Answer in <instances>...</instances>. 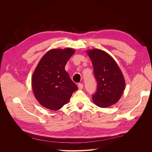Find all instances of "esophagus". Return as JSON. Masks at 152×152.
Returning a JSON list of instances; mask_svg holds the SVG:
<instances>
[{"label": "esophagus", "instance_id": "esophagus-1", "mask_svg": "<svg viewBox=\"0 0 152 152\" xmlns=\"http://www.w3.org/2000/svg\"><path fill=\"white\" fill-rule=\"evenodd\" d=\"M78 87H79V89H82L84 87V85L82 84H79V85H78Z\"/></svg>", "mask_w": 152, "mask_h": 152}]
</instances>
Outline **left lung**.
<instances>
[{
    "label": "left lung",
    "mask_w": 152,
    "mask_h": 152,
    "mask_svg": "<svg viewBox=\"0 0 152 152\" xmlns=\"http://www.w3.org/2000/svg\"><path fill=\"white\" fill-rule=\"evenodd\" d=\"M93 63L98 88L93 96L96 105L107 108L118 102L125 89L126 82L122 72L114 59L103 50H87Z\"/></svg>",
    "instance_id": "left-lung-1"
}]
</instances>
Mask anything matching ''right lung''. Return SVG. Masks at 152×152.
Instances as JSON below:
<instances>
[{
    "label": "right lung",
    "instance_id": "1",
    "mask_svg": "<svg viewBox=\"0 0 152 152\" xmlns=\"http://www.w3.org/2000/svg\"><path fill=\"white\" fill-rule=\"evenodd\" d=\"M75 50L70 48L53 49L40 59L31 77L35 98L42 107L56 111L70 100L77 86L65 67Z\"/></svg>",
    "mask_w": 152,
    "mask_h": 152
}]
</instances>
